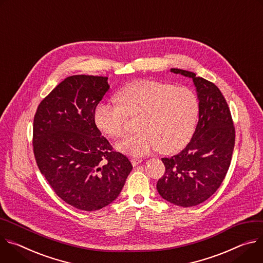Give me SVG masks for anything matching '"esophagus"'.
Returning <instances> with one entry per match:
<instances>
[{"label":"esophagus","instance_id":"esophagus-1","mask_svg":"<svg viewBox=\"0 0 263 263\" xmlns=\"http://www.w3.org/2000/svg\"><path fill=\"white\" fill-rule=\"evenodd\" d=\"M130 162H132V164H133L134 166H137V165H139V164L142 162V160L139 159V158H132V159H130Z\"/></svg>","mask_w":263,"mask_h":263}]
</instances>
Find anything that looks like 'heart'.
Returning <instances> with one entry per match:
<instances>
[{
	"mask_svg": "<svg viewBox=\"0 0 263 263\" xmlns=\"http://www.w3.org/2000/svg\"><path fill=\"white\" fill-rule=\"evenodd\" d=\"M119 103L99 102L94 110L97 127L110 138L124 133L127 116H138V133L117 143L119 152L144 156L159 148L176 153L189 141L198 116V99L187 86L155 80L135 81L117 94Z\"/></svg>",
	"mask_w": 263,
	"mask_h": 263,
	"instance_id": "obj_1",
	"label": "heart"
}]
</instances>
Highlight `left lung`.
Here are the masks:
<instances>
[{"label": "left lung", "mask_w": 263, "mask_h": 263, "mask_svg": "<svg viewBox=\"0 0 263 263\" xmlns=\"http://www.w3.org/2000/svg\"><path fill=\"white\" fill-rule=\"evenodd\" d=\"M170 71L193 80L198 122L187 146L162 159L165 173L157 189L165 200L187 208L208 199L221 185L234 149L235 128L228 103L214 83L186 70Z\"/></svg>", "instance_id": "obj_1"}]
</instances>
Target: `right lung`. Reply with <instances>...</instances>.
<instances>
[{
	"instance_id": "1",
	"label": "right lung",
	"mask_w": 263,
	"mask_h": 263,
	"mask_svg": "<svg viewBox=\"0 0 263 263\" xmlns=\"http://www.w3.org/2000/svg\"><path fill=\"white\" fill-rule=\"evenodd\" d=\"M107 77H67L40 103L33 120V152L40 171L69 205L96 211L120 194L133 166L101 136L94 110Z\"/></svg>"
}]
</instances>
